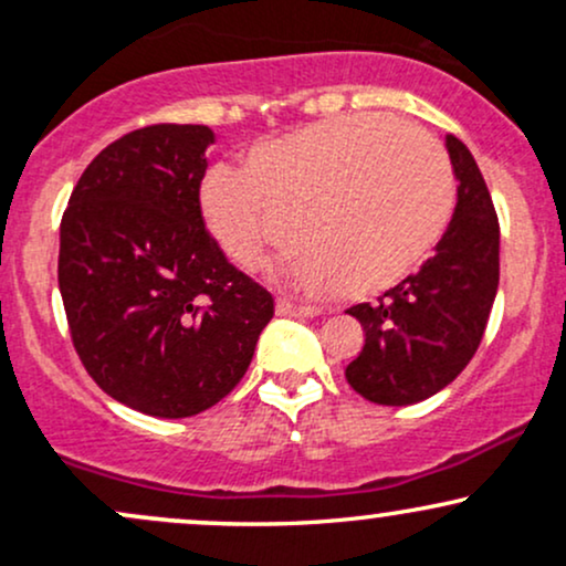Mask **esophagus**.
I'll return each mask as SVG.
<instances>
[{
    "instance_id": "34e87169",
    "label": "esophagus",
    "mask_w": 566,
    "mask_h": 566,
    "mask_svg": "<svg viewBox=\"0 0 566 566\" xmlns=\"http://www.w3.org/2000/svg\"><path fill=\"white\" fill-rule=\"evenodd\" d=\"M276 314H282V316H316V314H319V308H314V305H303V303L287 301V297H279Z\"/></svg>"
}]
</instances>
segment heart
I'll list each match as a JSON object with an SVG mask.
<instances>
[{
	"label": "heart",
	"instance_id": "1",
	"mask_svg": "<svg viewBox=\"0 0 566 566\" xmlns=\"http://www.w3.org/2000/svg\"><path fill=\"white\" fill-rule=\"evenodd\" d=\"M454 175L423 127L354 114L263 140L218 167L201 212L242 269L282 237L284 271L314 292L369 297L407 279L452 218Z\"/></svg>",
	"mask_w": 566,
	"mask_h": 566
}]
</instances>
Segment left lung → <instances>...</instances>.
<instances>
[{
    "instance_id": "obj_1",
    "label": "left lung",
    "mask_w": 566,
    "mask_h": 566,
    "mask_svg": "<svg viewBox=\"0 0 566 566\" xmlns=\"http://www.w3.org/2000/svg\"><path fill=\"white\" fill-rule=\"evenodd\" d=\"M458 205L433 258L346 314L365 327V348L346 367L356 394L405 407L441 391L482 343L500 282V223L490 188L463 140L447 135Z\"/></svg>"
}]
</instances>
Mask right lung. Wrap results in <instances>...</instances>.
<instances>
[{"label": "right lung", "mask_w": 566, "mask_h": 566, "mask_svg": "<svg viewBox=\"0 0 566 566\" xmlns=\"http://www.w3.org/2000/svg\"><path fill=\"white\" fill-rule=\"evenodd\" d=\"M205 125H148L103 148L61 220L71 343L112 399L191 418L233 391L274 295L226 261L201 218Z\"/></svg>", "instance_id": "right-lung-1"}]
</instances>
